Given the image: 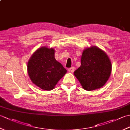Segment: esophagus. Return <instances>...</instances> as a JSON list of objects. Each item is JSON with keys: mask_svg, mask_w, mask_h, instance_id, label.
Returning a JSON list of instances; mask_svg holds the SVG:
<instances>
[{"mask_svg": "<svg viewBox=\"0 0 130 130\" xmlns=\"http://www.w3.org/2000/svg\"><path fill=\"white\" fill-rule=\"evenodd\" d=\"M69 71H71V73H73L74 71H75V68H74V67H73V68H70L69 69Z\"/></svg>", "mask_w": 130, "mask_h": 130, "instance_id": "1", "label": "esophagus"}]
</instances>
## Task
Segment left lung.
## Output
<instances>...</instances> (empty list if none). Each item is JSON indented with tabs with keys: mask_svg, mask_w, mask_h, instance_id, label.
<instances>
[{
	"mask_svg": "<svg viewBox=\"0 0 130 130\" xmlns=\"http://www.w3.org/2000/svg\"><path fill=\"white\" fill-rule=\"evenodd\" d=\"M112 71V63L107 54L95 46L84 49L81 65L74 71L84 89L92 91L103 87Z\"/></svg>",
	"mask_w": 130,
	"mask_h": 130,
	"instance_id": "8db88e82",
	"label": "left lung"
}]
</instances>
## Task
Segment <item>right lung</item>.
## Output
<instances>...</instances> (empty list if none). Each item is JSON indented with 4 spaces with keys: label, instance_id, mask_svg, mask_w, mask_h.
I'll list each match as a JSON object with an SVG mask.
<instances>
[{
    "label": "right lung",
    "instance_id": "right-lung-1",
    "mask_svg": "<svg viewBox=\"0 0 130 130\" xmlns=\"http://www.w3.org/2000/svg\"><path fill=\"white\" fill-rule=\"evenodd\" d=\"M54 48H38L27 63V71L31 82L41 89L51 90L67 70L55 58Z\"/></svg>",
    "mask_w": 130,
    "mask_h": 130
}]
</instances>
